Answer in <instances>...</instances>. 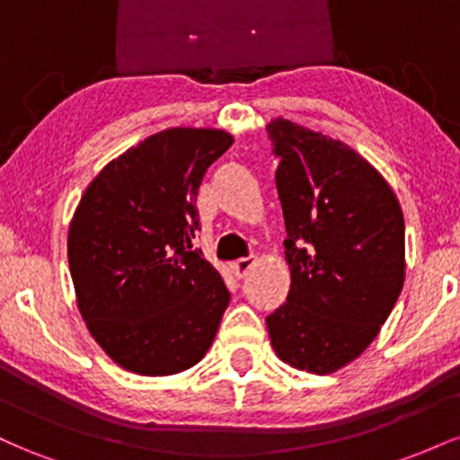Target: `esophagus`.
Listing matches in <instances>:
<instances>
[{
  "instance_id": "esophagus-1",
  "label": "esophagus",
  "mask_w": 460,
  "mask_h": 460,
  "mask_svg": "<svg viewBox=\"0 0 460 460\" xmlns=\"http://www.w3.org/2000/svg\"><path fill=\"white\" fill-rule=\"evenodd\" d=\"M252 263H255V257H242V260L234 261V272L237 274V277H244V274L251 270Z\"/></svg>"
}]
</instances>
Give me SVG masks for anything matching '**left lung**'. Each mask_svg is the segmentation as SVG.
<instances>
[{"label":"left lung","instance_id":"obj_1","mask_svg":"<svg viewBox=\"0 0 460 460\" xmlns=\"http://www.w3.org/2000/svg\"><path fill=\"white\" fill-rule=\"evenodd\" d=\"M268 136L292 272L288 303L266 318L270 344L288 366L331 374L372 344L402 292V209L341 140L285 119Z\"/></svg>","mask_w":460,"mask_h":460}]
</instances>
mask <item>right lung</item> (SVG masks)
Returning <instances> with one entry per match:
<instances>
[{
    "label": "right lung",
    "mask_w": 460,
    "mask_h": 460,
    "mask_svg": "<svg viewBox=\"0 0 460 460\" xmlns=\"http://www.w3.org/2000/svg\"><path fill=\"white\" fill-rule=\"evenodd\" d=\"M234 145L223 129L153 134L93 179L68 226L77 307L105 355L142 376L197 366L229 305L192 251L203 175Z\"/></svg>",
    "instance_id": "right-lung-1"
}]
</instances>
